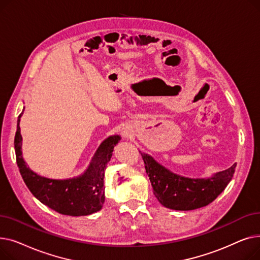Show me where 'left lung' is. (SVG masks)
<instances>
[{
	"label": "left lung",
	"instance_id": "8db88e82",
	"mask_svg": "<svg viewBox=\"0 0 260 260\" xmlns=\"http://www.w3.org/2000/svg\"><path fill=\"white\" fill-rule=\"evenodd\" d=\"M158 201L171 210L190 211L206 207L219 196L235 172L236 163L210 178H187L162 167L148 154L139 151Z\"/></svg>",
	"mask_w": 260,
	"mask_h": 260
}]
</instances>
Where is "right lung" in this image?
<instances>
[{"label":"right lung","mask_w":260,"mask_h":260,"mask_svg":"<svg viewBox=\"0 0 260 260\" xmlns=\"http://www.w3.org/2000/svg\"><path fill=\"white\" fill-rule=\"evenodd\" d=\"M23 112L18 118L15 149L21 176L31 194L45 206L62 215L86 216L100 211L105 200L104 172L107 162L112 158L114 146L121 139L120 136H109L100 144L84 174L73 179H49L27 168L23 159L19 125Z\"/></svg>","instance_id":"right-lung-1"}]
</instances>
